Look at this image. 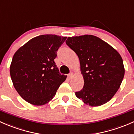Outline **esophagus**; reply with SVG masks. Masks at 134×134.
<instances>
[{
    "mask_svg": "<svg viewBox=\"0 0 134 134\" xmlns=\"http://www.w3.org/2000/svg\"><path fill=\"white\" fill-rule=\"evenodd\" d=\"M72 76H73V72H71L70 74H69V75H68L69 78H72Z\"/></svg>",
    "mask_w": 134,
    "mask_h": 134,
    "instance_id": "esophagus-1",
    "label": "esophagus"
}]
</instances>
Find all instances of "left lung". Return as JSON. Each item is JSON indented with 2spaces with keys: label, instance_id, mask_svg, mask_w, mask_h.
<instances>
[{
  "label": "left lung",
  "instance_id": "1",
  "mask_svg": "<svg viewBox=\"0 0 134 134\" xmlns=\"http://www.w3.org/2000/svg\"><path fill=\"white\" fill-rule=\"evenodd\" d=\"M66 44L80 60L84 84L75 94L86 104L99 106L110 100L121 86L125 67L114 48L93 35L69 37Z\"/></svg>",
  "mask_w": 134,
  "mask_h": 134
}]
</instances>
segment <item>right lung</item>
Returning <instances> with one entry per match:
<instances>
[{"label": "right lung", "instance_id": "right-lung-1", "mask_svg": "<svg viewBox=\"0 0 134 134\" xmlns=\"http://www.w3.org/2000/svg\"><path fill=\"white\" fill-rule=\"evenodd\" d=\"M67 37L47 34L34 37L20 47L10 65L13 86L25 100L35 106L54 97L67 76L61 75L54 62L57 51Z\"/></svg>", "mask_w": 134, "mask_h": 134}]
</instances>
